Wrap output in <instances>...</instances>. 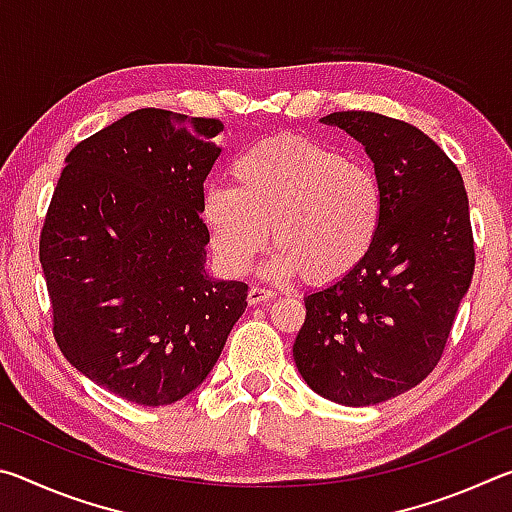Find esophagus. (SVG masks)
I'll list each match as a JSON object with an SVG mask.
<instances>
[{"label": "esophagus", "instance_id": "1", "mask_svg": "<svg viewBox=\"0 0 512 512\" xmlns=\"http://www.w3.org/2000/svg\"><path fill=\"white\" fill-rule=\"evenodd\" d=\"M273 298H275V293L268 291V289H262V287H250V291H248L250 305H262V302H268Z\"/></svg>", "mask_w": 512, "mask_h": 512}]
</instances>
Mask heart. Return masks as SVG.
Listing matches in <instances>:
<instances>
[{"label":"heart","instance_id":"b5f03b06","mask_svg":"<svg viewBox=\"0 0 512 512\" xmlns=\"http://www.w3.org/2000/svg\"><path fill=\"white\" fill-rule=\"evenodd\" d=\"M235 187H210L201 216L216 262L244 275L273 235L271 280L334 284L363 264L381 228L372 171L298 135L268 137L230 164Z\"/></svg>","mask_w":512,"mask_h":512}]
</instances>
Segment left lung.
I'll return each mask as SVG.
<instances>
[{"label": "left lung", "instance_id": "left-lung-1", "mask_svg": "<svg viewBox=\"0 0 512 512\" xmlns=\"http://www.w3.org/2000/svg\"><path fill=\"white\" fill-rule=\"evenodd\" d=\"M375 167L381 228L363 264L305 296L293 359L311 391L372 406L418 386L436 366L470 289L474 241L461 171L411 124L377 112H332Z\"/></svg>", "mask_w": 512, "mask_h": 512}]
</instances>
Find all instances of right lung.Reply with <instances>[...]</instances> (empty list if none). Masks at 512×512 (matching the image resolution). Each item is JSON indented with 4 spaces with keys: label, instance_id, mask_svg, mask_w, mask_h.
I'll return each instance as SVG.
<instances>
[{
    "label": "right lung",
    "instance_id": "right-lung-1",
    "mask_svg": "<svg viewBox=\"0 0 512 512\" xmlns=\"http://www.w3.org/2000/svg\"><path fill=\"white\" fill-rule=\"evenodd\" d=\"M219 119L144 108L76 144L45 228L54 336L72 366L144 406L183 400L219 361L248 284L205 268L203 183Z\"/></svg>",
    "mask_w": 512,
    "mask_h": 512
}]
</instances>
